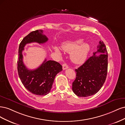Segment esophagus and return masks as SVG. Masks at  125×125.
Here are the masks:
<instances>
[{
    "instance_id": "obj_1",
    "label": "esophagus",
    "mask_w": 125,
    "mask_h": 125,
    "mask_svg": "<svg viewBox=\"0 0 125 125\" xmlns=\"http://www.w3.org/2000/svg\"><path fill=\"white\" fill-rule=\"evenodd\" d=\"M62 66H63V70H66V69H67V68H68L67 65V64H66V63H64V64H63V65H62Z\"/></svg>"
}]
</instances>
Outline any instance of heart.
Here are the masks:
<instances>
[{"label":"heart","instance_id":"heart-1","mask_svg":"<svg viewBox=\"0 0 125 125\" xmlns=\"http://www.w3.org/2000/svg\"><path fill=\"white\" fill-rule=\"evenodd\" d=\"M82 43V40L78 39L66 42L62 46L63 51L67 52H72L71 59L75 64L82 63L85 61L89 50V46L87 43H83L81 44ZM54 49L58 54H61V51L57 47H54Z\"/></svg>","mask_w":125,"mask_h":125}]
</instances>
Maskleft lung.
<instances>
[{
	"label": "left lung",
	"mask_w": 125,
	"mask_h": 125,
	"mask_svg": "<svg viewBox=\"0 0 125 125\" xmlns=\"http://www.w3.org/2000/svg\"><path fill=\"white\" fill-rule=\"evenodd\" d=\"M97 51L77 69L72 90L80 97H87L95 94L105 81L107 72L108 54L105 44L100 41ZM100 53L99 56L95 54Z\"/></svg>",
	"instance_id": "left-lung-1"
}]
</instances>
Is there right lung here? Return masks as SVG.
Segmentation results:
<instances>
[{"label":"right lung","instance_id":"add662e5","mask_svg":"<svg viewBox=\"0 0 125 125\" xmlns=\"http://www.w3.org/2000/svg\"><path fill=\"white\" fill-rule=\"evenodd\" d=\"M48 40L47 36L43 34V31L38 30L31 32L25 36L19 45L18 60L19 77L26 89L36 95H45L49 93L55 76L62 71V66L57 62L47 61L45 59L37 68L29 70L23 61L22 51L27 43H44Z\"/></svg>","mask_w":125,"mask_h":125}]
</instances>
